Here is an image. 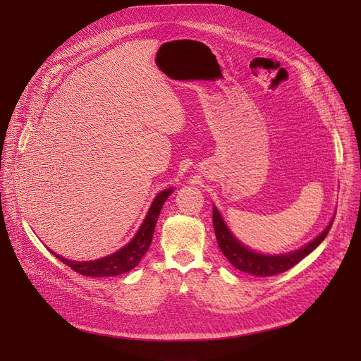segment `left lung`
Instances as JSON below:
<instances>
[{"instance_id":"obj_1","label":"left lung","mask_w":361,"mask_h":361,"mask_svg":"<svg viewBox=\"0 0 361 361\" xmlns=\"http://www.w3.org/2000/svg\"><path fill=\"white\" fill-rule=\"evenodd\" d=\"M212 223H214L218 246L221 249L224 257L231 262L233 267H236L238 270L247 274L269 277V276H276L292 269L293 265H296L308 254H311L312 250H314L324 240L334 221L329 224L320 236H317L311 243L295 250V252L285 254V255H262L243 246L240 242H238L231 236L230 230L226 227L221 215H219L215 207L212 208Z\"/></svg>"}]
</instances>
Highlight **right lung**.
I'll return each mask as SVG.
<instances>
[{"label": "right lung", "instance_id": "obj_1", "mask_svg": "<svg viewBox=\"0 0 361 361\" xmlns=\"http://www.w3.org/2000/svg\"><path fill=\"white\" fill-rule=\"evenodd\" d=\"M172 189L161 192L158 196L154 197L152 207L146 215L145 223L140 227L138 233L135 234V238L122 249H119L118 252L104 257L102 259L96 261H69L63 257H60L54 252H51L57 259H60L63 264H66L68 267H71L73 271L80 273L82 276L88 277H112V276H119L133 270L138 262L142 261L145 254L147 252V249L152 243V238L154 233L156 223H158L159 212L164 207L165 200L171 195Z\"/></svg>", "mask_w": 361, "mask_h": 361}]
</instances>
